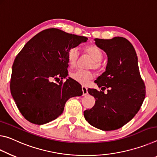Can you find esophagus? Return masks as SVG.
I'll return each mask as SVG.
<instances>
[{
	"mask_svg": "<svg viewBox=\"0 0 157 157\" xmlns=\"http://www.w3.org/2000/svg\"><path fill=\"white\" fill-rule=\"evenodd\" d=\"M82 91H83V95H87L88 94V88L86 86H82Z\"/></svg>",
	"mask_w": 157,
	"mask_h": 157,
	"instance_id": "1",
	"label": "esophagus"
}]
</instances>
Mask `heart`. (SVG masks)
Masks as SVG:
<instances>
[{
    "mask_svg": "<svg viewBox=\"0 0 157 157\" xmlns=\"http://www.w3.org/2000/svg\"><path fill=\"white\" fill-rule=\"evenodd\" d=\"M85 51L94 59V63H92L91 67L94 69H99L101 67L100 61L103 58V53L100 48L94 45L88 46L85 48ZM79 57V51L78 48H71L67 52V60L71 66H75ZM70 76L78 83L82 85H86L93 77V74L91 71L84 70V69H78L71 72Z\"/></svg>",
    "mask_w": 157,
    "mask_h": 157,
    "instance_id": "1",
    "label": "heart"
}]
</instances>
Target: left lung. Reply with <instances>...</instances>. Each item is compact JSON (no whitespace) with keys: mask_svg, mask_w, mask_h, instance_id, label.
I'll return each mask as SVG.
<instances>
[{"mask_svg":"<svg viewBox=\"0 0 157 157\" xmlns=\"http://www.w3.org/2000/svg\"><path fill=\"white\" fill-rule=\"evenodd\" d=\"M97 47L106 53V71L94 81L102 90H88L96 99L90 109L84 111L86 121L103 131L120 129L135 116L145 97L138 57L133 45L122 37L110 40L94 39Z\"/></svg>","mask_w":157,"mask_h":157,"instance_id":"left-lung-1","label":"left lung"}]
</instances>
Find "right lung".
I'll return each mask as SVG.
<instances>
[{
  "label": "right lung",
  "mask_w": 157,
  "mask_h": 157,
  "mask_svg": "<svg viewBox=\"0 0 157 157\" xmlns=\"http://www.w3.org/2000/svg\"><path fill=\"white\" fill-rule=\"evenodd\" d=\"M88 38L57 28L44 30L25 44L12 65L10 91L21 113L41 125L63 113L71 97L83 94L81 86L68 75L67 52ZM61 80L58 84L53 80Z\"/></svg>",
  "instance_id": "1"
}]
</instances>
